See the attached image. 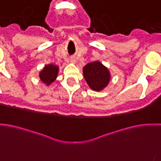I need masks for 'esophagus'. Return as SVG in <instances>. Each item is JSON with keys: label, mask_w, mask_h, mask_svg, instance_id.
<instances>
[{"label": "esophagus", "mask_w": 161, "mask_h": 161, "mask_svg": "<svg viewBox=\"0 0 161 161\" xmlns=\"http://www.w3.org/2000/svg\"><path fill=\"white\" fill-rule=\"evenodd\" d=\"M70 61H71V63H76V59L73 58V57H71V59H70Z\"/></svg>", "instance_id": "esophagus-1"}]
</instances>
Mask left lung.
Here are the masks:
<instances>
[{
    "mask_svg": "<svg viewBox=\"0 0 161 161\" xmlns=\"http://www.w3.org/2000/svg\"><path fill=\"white\" fill-rule=\"evenodd\" d=\"M83 74L89 87L94 91H102L111 80V73L101 61L96 60L88 63L83 67Z\"/></svg>",
    "mask_w": 161,
    "mask_h": 161,
    "instance_id": "left-lung-1",
    "label": "left lung"
}]
</instances>
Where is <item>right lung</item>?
<instances>
[{"mask_svg":"<svg viewBox=\"0 0 161 161\" xmlns=\"http://www.w3.org/2000/svg\"><path fill=\"white\" fill-rule=\"evenodd\" d=\"M59 70V67L56 65H53V64L45 65L43 68L39 72L40 80L44 84H46V86H50L51 84L56 80Z\"/></svg>","mask_w":161,"mask_h":161,"instance_id":"add662e5","label":"right lung"}]
</instances>
